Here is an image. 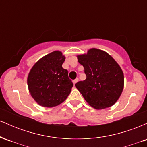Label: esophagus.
<instances>
[{"label": "esophagus", "mask_w": 147, "mask_h": 147, "mask_svg": "<svg viewBox=\"0 0 147 147\" xmlns=\"http://www.w3.org/2000/svg\"><path fill=\"white\" fill-rule=\"evenodd\" d=\"M79 81V79L78 78H77V79H74L73 81H72V82H73V84H74V85H75V84L77 83V82H78Z\"/></svg>", "instance_id": "esophagus-1"}]
</instances>
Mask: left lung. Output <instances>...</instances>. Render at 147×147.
<instances>
[{"label":"left lung","instance_id":"left-lung-1","mask_svg":"<svg viewBox=\"0 0 147 147\" xmlns=\"http://www.w3.org/2000/svg\"><path fill=\"white\" fill-rule=\"evenodd\" d=\"M77 58L86 79L75 86L85 100L96 109L113 105L124 88V75L117 62L106 52L95 48Z\"/></svg>","mask_w":147,"mask_h":147}]
</instances>
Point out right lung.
<instances>
[{
    "label": "right lung",
    "mask_w": 147,
    "mask_h": 147,
    "mask_svg": "<svg viewBox=\"0 0 147 147\" xmlns=\"http://www.w3.org/2000/svg\"><path fill=\"white\" fill-rule=\"evenodd\" d=\"M65 57L52 52L37 61L30 70L28 85L32 97L39 105L52 107L65 100L73 83L68 71L62 68Z\"/></svg>",
    "instance_id": "obj_1"
}]
</instances>
